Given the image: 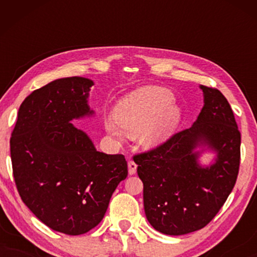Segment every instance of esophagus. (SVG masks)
Returning <instances> with one entry per match:
<instances>
[{
	"label": "esophagus",
	"instance_id": "esophagus-1",
	"mask_svg": "<svg viewBox=\"0 0 257 257\" xmlns=\"http://www.w3.org/2000/svg\"><path fill=\"white\" fill-rule=\"evenodd\" d=\"M136 172H137V164L133 160H130L128 161V173H130V175L136 174Z\"/></svg>",
	"mask_w": 257,
	"mask_h": 257
}]
</instances>
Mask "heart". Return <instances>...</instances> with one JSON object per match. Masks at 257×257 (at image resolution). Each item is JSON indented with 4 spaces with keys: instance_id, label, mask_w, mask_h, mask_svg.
I'll return each mask as SVG.
<instances>
[{
    "instance_id": "1",
    "label": "heart",
    "mask_w": 257,
    "mask_h": 257,
    "mask_svg": "<svg viewBox=\"0 0 257 257\" xmlns=\"http://www.w3.org/2000/svg\"><path fill=\"white\" fill-rule=\"evenodd\" d=\"M173 99V93L163 87H139L119 101L113 111L114 121H105V128L118 140L124 138L122 132L130 137L139 136L143 147L154 149L171 136L180 120V110Z\"/></svg>"
}]
</instances>
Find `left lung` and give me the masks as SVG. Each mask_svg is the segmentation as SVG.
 I'll return each instance as SVG.
<instances>
[{
    "label": "left lung",
    "instance_id": "obj_1",
    "mask_svg": "<svg viewBox=\"0 0 257 257\" xmlns=\"http://www.w3.org/2000/svg\"><path fill=\"white\" fill-rule=\"evenodd\" d=\"M203 107L189 128L133 157L144 184V208L154 229L184 235L207 226L233 191L240 167L241 133L229 103L217 89L200 86ZM199 146L217 153L202 168Z\"/></svg>",
    "mask_w": 257,
    "mask_h": 257
}]
</instances>
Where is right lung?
Listing matches in <instances>:
<instances>
[{"instance_id": "add662e5", "label": "right lung", "mask_w": 257, "mask_h": 257, "mask_svg": "<svg viewBox=\"0 0 257 257\" xmlns=\"http://www.w3.org/2000/svg\"><path fill=\"white\" fill-rule=\"evenodd\" d=\"M91 79H56L21 104L10 138L17 191L26 206L52 230L85 234L103 220L119 182L127 177L122 154L98 152L71 120L93 111Z\"/></svg>"}]
</instances>
